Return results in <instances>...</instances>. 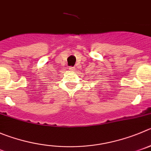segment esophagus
<instances>
[{"instance_id":"34e87169","label":"esophagus","mask_w":151,"mask_h":151,"mask_svg":"<svg viewBox=\"0 0 151 151\" xmlns=\"http://www.w3.org/2000/svg\"><path fill=\"white\" fill-rule=\"evenodd\" d=\"M69 70H70V71H74V67H69Z\"/></svg>"}]
</instances>
